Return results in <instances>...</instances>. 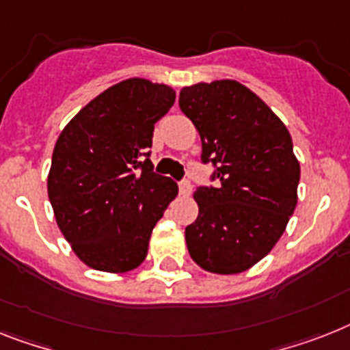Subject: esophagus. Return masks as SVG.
Segmentation results:
<instances>
[{
  "label": "esophagus",
  "mask_w": 350,
  "mask_h": 350,
  "mask_svg": "<svg viewBox=\"0 0 350 350\" xmlns=\"http://www.w3.org/2000/svg\"><path fill=\"white\" fill-rule=\"evenodd\" d=\"M191 184H189V180H180L178 182V193H180L182 196H187L191 195Z\"/></svg>",
  "instance_id": "34e87169"
}]
</instances>
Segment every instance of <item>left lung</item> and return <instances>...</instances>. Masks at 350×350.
Returning <instances> with one entry per match:
<instances>
[{
	"label": "left lung",
	"instance_id": "obj_1",
	"mask_svg": "<svg viewBox=\"0 0 350 350\" xmlns=\"http://www.w3.org/2000/svg\"><path fill=\"white\" fill-rule=\"evenodd\" d=\"M180 111L202 139L215 186H198V216L186 227L193 261L207 272L239 273L267 256L297 206L300 166L288 129L236 80L184 88Z\"/></svg>",
	"mask_w": 350,
	"mask_h": 350
}]
</instances>
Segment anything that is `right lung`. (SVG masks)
I'll list each match as a JSON object with an SVG mask.
<instances>
[{
  "label": "right lung",
  "instance_id": "1",
  "mask_svg": "<svg viewBox=\"0 0 350 350\" xmlns=\"http://www.w3.org/2000/svg\"><path fill=\"white\" fill-rule=\"evenodd\" d=\"M175 103L164 83L129 78L83 107L55 144L48 196L73 252L102 272L134 270L178 187L154 172V126Z\"/></svg>",
  "mask_w": 350,
  "mask_h": 350
}]
</instances>
